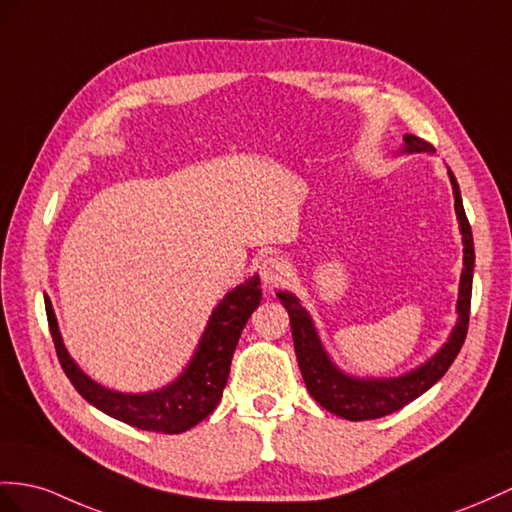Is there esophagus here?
Returning a JSON list of instances; mask_svg holds the SVG:
<instances>
[{"label":"esophagus","instance_id":"obj_1","mask_svg":"<svg viewBox=\"0 0 512 512\" xmlns=\"http://www.w3.org/2000/svg\"><path fill=\"white\" fill-rule=\"evenodd\" d=\"M290 272H292L290 261L279 257V255L264 257V261L259 264V277H261V281H264L268 290H274V287L283 285L285 279L290 277Z\"/></svg>","mask_w":512,"mask_h":512}]
</instances>
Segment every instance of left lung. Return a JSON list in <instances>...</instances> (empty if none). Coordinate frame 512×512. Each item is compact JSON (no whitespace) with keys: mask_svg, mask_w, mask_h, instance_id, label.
Wrapping results in <instances>:
<instances>
[{"mask_svg":"<svg viewBox=\"0 0 512 512\" xmlns=\"http://www.w3.org/2000/svg\"><path fill=\"white\" fill-rule=\"evenodd\" d=\"M404 151L409 153H435V147L430 142L417 138L413 134L404 136ZM450 181L454 190V207L458 222H461L463 233V274H461V290H458V322L454 331L435 357L422 368H417L409 374L398 378H352L344 372H339L320 344L318 333L313 329V322L309 313L298 305V298L290 292H279L283 307L290 313L292 324V337L296 348V359L300 365V374L305 378L307 391L326 411H331L339 417L350 419V422H363V419H378L389 413L400 411L402 406L413 402L435 385L439 378L450 370L456 355L461 352L465 337H467V324H469V307H471V277H474V238H471V227L465 216V207L461 199V190L452 170Z\"/></svg>","mask_w":512,"mask_h":512,"instance_id":"8db88e82","label":"left lung"}]
</instances>
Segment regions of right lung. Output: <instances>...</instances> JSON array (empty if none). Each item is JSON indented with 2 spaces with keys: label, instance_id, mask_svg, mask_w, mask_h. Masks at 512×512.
Returning a JSON list of instances; mask_svg holds the SVG:
<instances>
[{
  "label": "right lung",
  "instance_id": "right-lung-1",
  "mask_svg": "<svg viewBox=\"0 0 512 512\" xmlns=\"http://www.w3.org/2000/svg\"><path fill=\"white\" fill-rule=\"evenodd\" d=\"M259 300L261 281L255 274L229 292L214 309L188 370L173 385L151 393H119L90 381L77 368L62 344L49 298H45V311L58 361L84 400L134 428L162 432V435H179V432H186L203 422L216 409L222 398V389L227 385L235 346H238L244 324L259 307Z\"/></svg>",
  "mask_w": 512,
  "mask_h": 512
}]
</instances>
